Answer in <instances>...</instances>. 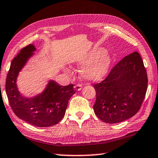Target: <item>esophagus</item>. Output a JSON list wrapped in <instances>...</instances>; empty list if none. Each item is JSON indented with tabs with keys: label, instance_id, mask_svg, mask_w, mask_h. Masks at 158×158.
Listing matches in <instances>:
<instances>
[{
	"label": "esophagus",
	"instance_id": "esophagus-1",
	"mask_svg": "<svg viewBox=\"0 0 158 158\" xmlns=\"http://www.w3.org/2000/svg\"><path fill=\"white\" fill-rule=\"evenodd\" d=\"M74 90H77V91H79V90H81V89H82V84H78L75 85H74Z\"/></svg>",
	"mask_w": 158,
	"mask_h": 158
}]
</instances>
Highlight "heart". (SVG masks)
Returning <instances> with one entry per match:
<instances>
[{"label": "heart", "mask_w": 158, "mask_h": 158, "mask_svg": "<svg viewBox=\"0 0 158 158\" xmlns=\"http://www.w3.org/2000/svg\"><path fill=\"white\" fill-rule=\"evenodd\" d=\"M77 65H84L81 76L89 81H98L106 75L111 64V57L108 52L97 47L85 53L77 58Z\"/></svg>", "instance_id": "heart-1"}]
</instances>
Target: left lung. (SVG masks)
<instances>
[{"instance_id":"1","label":"left lung","mask_w":158,"mask_h":158,"mask_svg":"<svg viewBox=\"0 0 158 158\" xmlns=\"http://www.w3.org/2000/svg\"><path fill=\"white\" fill-rule=\"evenodd\" d=\"M147 87L148 77L142 58L135 52L120 60L102 81L94 85L95 115L107 123L130 118L140 109Z\"/></svg>"}]
</instances>
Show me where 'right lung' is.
Returning <instances> with one entry per match:
<instances>
[{
	"label": "right lung",
	"mask_w": 158,
	"mask_h": 158,
	"mask_svg": "<svg viewBox=\"0 0 158 158\" xmlns=\"http://www.w3.org/2000/svg\"><path fill=\"white\" fill-rule=\"evenodd\" d=\"M34 51V45L28 44L13 58L7 75L5 90L16 116L35 126L49 127L62 120L68 101L75 93V90L74 84L63 86L54 81H50L44 92L36 97L26 98L21 96L16 84L17 77Z\"/></svg>",
	"instance_id": "obj_1"
}]
</instances>
